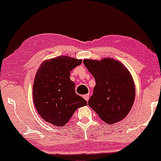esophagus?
Returning a JSON list of instances; mask_svg holds the SVG:
<instances>
[{
	"label": "esophagus",
	"mask_w": 161,
	"mask_h": 161,
	"mask_svg": "<svg viewBox=\"0 0 161 161\" xmlns=\"http://www.w3.org/2000/svg\"><path fill=\"white\" fill-rule=\"evenodd\" d=\"M83 98L86 101H88L89 99V94H85V95H83Z\"/></svg>",
	"instance_id": "34e87169"
}]
</instances>
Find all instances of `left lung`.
I'll list each match as a JSON object with an SVG mask.
<instances>
[{
    "instance_id": "8db88e82",
    "label": "left lung",
    "mask_w": 161,
    "mask_h": 161,
    "mask_svg": "<svg viewBox=\"0 0 161 161\" xmlns=\"http://www.w3.org/2000/svg\"><path fill=\"white\" fill-rule=\"evenodd\" d=\"M83 64L94 76L96 85L89 105L107 124L126 117L135 100V85L128 69L115 59H84Z\"/></svg>"
}]
</instances>
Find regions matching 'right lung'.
Here are the masks:
<instances>
[{
  "label": "right lung",
  "instance_id": "add662e5",
  "mask_svg": "<svg viewBox=\"0 0 161 161\" xmlns=\"http://www.w3.org/2000/svg\"><path fill=\"white\" fill-rule=\"evenodd\" d=\"M82 60L66 56L42 62L37 70L33 86L35 108L39 116L56 127L65 125L78 108L86 100L76 94L70 71Z\"/></svg>",
  "mask_w": 161,
  "mask_h": 161
}]
</instances>
